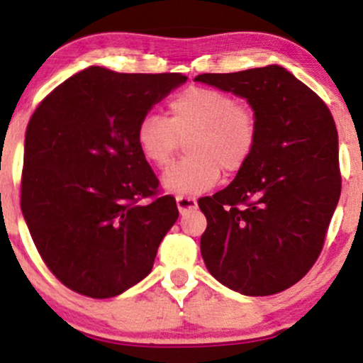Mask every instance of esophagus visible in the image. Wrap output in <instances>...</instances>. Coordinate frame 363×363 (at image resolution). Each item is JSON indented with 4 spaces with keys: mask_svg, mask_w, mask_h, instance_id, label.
<instances>
[{
    "mask_svg": "<svg viewBox=\"0 0 363 363\" xmlns=\"http://www.w3.org/2000/svg\"><path fill=\"white\" fill-rule=\"evenodd\" d=\"M176 201L181 213H186V211L196 210V208H198V201H196L194 198H189V196H177Z\"/></svg>",
    "mask_w": 363,
    "mask_h": 363,
    "instance_id": "1",
    "label": "esophagus"
}]
</instances>
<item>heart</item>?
<instances>
[{
  "label": "heart",
  "mask_w": 363,
  "mask_h": 363,
  "mask_svg": "<svg viewBox=\"0 0 363 363\" xmlns=\"http://www.w3.org/2000/svg\"><path fill=\"white\" fill-rule=\"evenodd\" d=\"M170 118L148 112L136 128V143L150 164L165 167L187 138L191 157L170 165L162 186L170 194L196 196L211 189L227 172H237L252 157L257 118L247 104L210 86H191L169 104Z\"/></svg>",
  "instance_id": "b5f03b06"
}]
</instances>
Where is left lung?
Here are the masks:
<instances>
[{
    "label": "left lung",
    "mask_w": 363,
    "mask_h": 363,
    "mask_svg": "<svg viewBox=\"0 0 363 363\" xmlns=\"http://www.w3.org/2000/svg\"><path fill=\"white\" fill-rule=\"evenodd\" d=\"M194 82L244 99L257 118L247 164L225 189L198 201L208 222L203 261L222 285L249 297L290 289L318 259L340 199L331 112L278 65Z\"/></svg>",
    "instance_id": "left-lung-1"
}]
</instances>
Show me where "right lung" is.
Listing matches in <instances>:
<instances>
[{
  "label": "right lung",
  "mask_w": 363,
  "mask_h": 363,
  "mask_svg": "<svg viewBox=\"0 0 363 363\" xmlns=\"http://www.w3.org/2000/svg\"><path fill=\"white\" fill-rule=\"evenodd\" d=\"M181 73H118L89 66L39 104L25 133L22 213L48 268L91 298L148 277L176 223L172 196L136 143L140 119L186 83Z\"/></svg>",
  "instance_id": "obj_1"
}]
</instances>
